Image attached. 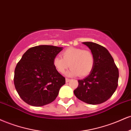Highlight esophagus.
Segmentation results:
<instances>
[{
  "mask_svg": "<svg viewBox=\"0 0 131 131\" xmlns=\"http://www.w3.org/2000/svg\"><path fill=\"white\" fill-rule=\"evenodd\" d=\"M70 79H69V78H66V82H69V81H70Z\"/></svg>",
  "mask_w": 131,
  "mask_h": 131,
  "instance_id": "1",
  "label": "esophagus"
}]
</instances>
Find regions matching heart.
<instances>
[{
	"instance_id": "obj_1",
	"label": "heart",
	"mask_w": 131,
	"mask_h": 131,
	"mask_svg": "<svg viewBox=\"0 0 131 131\" xmlns=\"http://www.w3.org/2000/svg\"><path fill=\"white\" fill-rule=\"evenodd\" d=\"M61 57H55L53 66L60 73H64L70 66V75L84 77L93 71L95 64L94 56L90 50L70 47L61 53Z\"/></svg>"
}]
</instances>
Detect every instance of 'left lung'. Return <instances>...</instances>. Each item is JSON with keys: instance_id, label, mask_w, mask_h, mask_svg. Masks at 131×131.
<instances>
[{"instance_id": "obj_1", "label": "left lung", "mask_w": 131, "mask_h": 131, "mask_svg": "<svg viewBox=\"0 0 131 131\" xmlns=\"http://www.w3.org/2000/svg\"><path fill=\"white\" fill-rule=\"evenodd\" d=\"M94 56L93 71L87 77L78 80L74 90L75 96L89 104H102L115 93L117 88L119 71L113 58L105 47L93 42H83Z\"/></svg>"}]
</instances>
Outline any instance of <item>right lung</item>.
I'll use <instances>...</instances> for the list:
<instances>
[{"instance_id":"1","label":"right lung","mask_w":131,"mask_h":131,"mask_svg":"<svg viewBox=\"0 0 131 131\" xmlns=\"http://www.w3.org/2000/svg\"><path fill=\"white\" fill-rule=\"evenodd\" d=\"M62 47L40 45L29 48L18 62L14 84L20 97L29 105L40 107L56 99L66 78L53 66Z\"/></svg>"}]
</instances>
